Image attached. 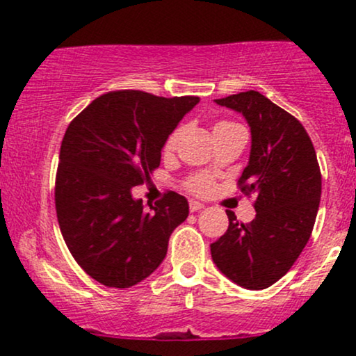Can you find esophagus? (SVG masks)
<instances>
[{
    "label": "esophagus",
    "mask_w": 356,
    "mask_h": 356,
    "mask_svg": "<svg viewBox=\"0 0 356 356\" xmlns=\"http://www.w3.org/2000/svg\"><path fill=\"white\" fill-rule=\"evenodd\" d=\"M189 209H191V212H197V211L204 209V204L197 202V201H189Z\"/></svg>",
    "instance_id": "34e87169"
}]
</instances>
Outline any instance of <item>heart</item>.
Masks as SVG:
<instances>
[{"mask_svg":"<svg viewBox=\"0 0 356 356\" xmlns=\"http://www.w3.org/2000/svg\"><path fill=\"white\" fill-rule=\"evenodd\" d=\"M232 125H236V124H232V122H218V124L214 125V132H218V130H222V129H227V127H232ZM181 136H182V129H175L174 132L167 137V140L164 144V152H172V150L175 149V145H177L179 138H181ZM186 187L191 192H194V194H207V192H211L212 187H214V179H212L211 174H206V172L194 174L187 179Z\"/></svg>","mask_w":356,"mask_h":356,"instance_id":"1","label":"heart"}]
</instances>
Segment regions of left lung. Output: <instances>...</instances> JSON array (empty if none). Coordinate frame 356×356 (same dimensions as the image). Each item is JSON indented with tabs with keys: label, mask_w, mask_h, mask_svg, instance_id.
I'll return each mask as SVG.
<instances>
[{
	"label": "left lung",
	"mask_w": 356,
	"mask_h": 356,
	"mask_svg": "<svg viewBox=\"0 0 356 356\" xmlns=\"http://www.w3.org/2000/svg\"><path fill=\"white\" fill-rule=\"evenodd\" d=\"M216 104L243 113L251 154L239 189L256 195L249 224L227 211L229 227L211 244L216 266L236 284L264 289L291 269L309 236L321 197V172L312 138L291 113L249 90Z\"/></svg>",
	"instance_id": "1"
}]
</instances>
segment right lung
Masks as SVG:
<instances>
[{
	"label": "right lung",
	"mask_w": 356,
	"mask_h": 356,
	"mask_svg": "<svg viewBox=\"0 0 356 356\" xmlns=\"http://www.w3.org/2000/svg\"><path fill=\"white\" fill-rule=\"evenodd\" d=\"M197 104L199 97L117 90L68 125L56 170V218L72 256L100 284L130 288L152 275L172 231L189 216L177 192L145 211L132 187L150 179L167 137Z\"/></svg>",
	"instance_id": "1"
}]
</instances>
